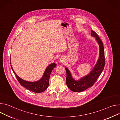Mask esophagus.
<instances>
[{"label": "esophagus", "instance_id": "esophagus-1", "mask_svg": "<svg viewBox=\"0 0 120 120\" xmlns=\"http://www.w3.org/2000/svg\"><path fill=\"white\" fill-rule=\"evenodd\" d=\"M66 61V60L65 58L63 57H61L60 58V62L61 63H64Z\"/></svg>", "mask_w": 120, "mask_h": 120}]
</instances>
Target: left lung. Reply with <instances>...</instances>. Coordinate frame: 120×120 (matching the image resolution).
<instances>
[{"label":"left lung","instance_id":"left-lung-1","mask_svg":"<svg viewBox=\"0 0 120 120\" xmlns=\"http://www.w3.org/2000/svg\"><path fill=\"white\" fill-rule=\"evenodd\" d=\"M91 36L95 38L100 48L99 59L93 70L87 75L81 78L78 81H76L72 77L71 73L68 69L65 68L67 73L66 84L71 90L74 92H81L94 85L104 67L105 61L103 43L97 33L94 31L91 30Z\"/></svg>","mask_w":120,"mask_h":120}]
</instances>
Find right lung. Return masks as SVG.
Instances as JSON below:
<instances>
[{
  "mask_svg": "<svg viewBox=\"0 0 120 120\" xmlns=\"http://www.w3.org/2000/svg\"><path fill=\"white\" fill-rule=\"evenodd\" d=\"M56 64L54 63H51L49 65L45 71L42 77L39 81L35 82H27L23 80V79H21L16 74L14 71L13 70L11 65V67L13 72L15 74L18 81L23 87L32 91V92L36 93H41L44 91L48 88L49 85V79L51 72L52 70L56 67Z\"/></svg>",
  "mask_w": 120,
  "mask_h": 120,
  "instance_id": "obj_1",
  "label": "right lung"
}]
</instances>
